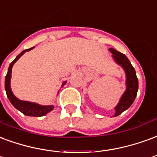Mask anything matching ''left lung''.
I'll return each instance as SVG.
<instances>
[{
    "label": "left lung",
    "instance_id": "1",
    "mask_svg": "<svg viewBox=\"0 0 157 157\" xmlns=\"http://www.w3.org/2000/svg\"><path fill=\"white\" fill-rule=\"evenodd\" d=\"M109 50L112 53V58L115 60V63L118 65L121 66L124 69L126 77V81H125L126 90L121 96L118 105L115 106V113L113 115V117H115L121 115L122 112L130 108V105L133 104L138 91V78L136 77L135 68L131 65L130 60L125 55L118 52L114 48H109Z\"/></svg>",
    "mask_w": 157,
    "mask_h": 157
}]
</instances>
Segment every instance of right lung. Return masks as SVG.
Returning <instances> with one entry per match:
<instances>
[{"label": "right lung", "instance_id": "obj_1", "mask_svg": "<svg viewBox=\"0 0 157 157\" xmlns=\"http://www.w3.org/2000/svg\"><path fill=\"white\" fill-rule=\"evenodd\" d=\"M33 48H34V47L32 48L26 49L22 52H21L20 54L17 56V58H15L13 61L11 62V64L8 67L7 74L5 78V90L6 92V95L7 98L10 100V102L11 103V105L14 106L15 108L18 109L19 111H21L23 115H27V116H35V117H40V116H44L47 115L48 113L50 111H52V109H54L53 105H41L39 104L36 103L29 102V101H25V100H21V99H17L16 96L13 94V93L11 91V69L13 65L15 64V63L17 61L18 59L21 58V56L25 53L26 52L30 51ZM67 81H64L62 87L64 85Z\"/></svg>", "mask_w": 157, "mask_h": 157}]
</instances>
